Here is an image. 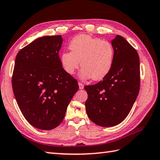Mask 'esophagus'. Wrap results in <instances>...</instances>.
<instances>
[{
  "mask_svg": "<svg viewBox=\"0 0 160 160\" xmlns=\"http://www.w3.org/2000/svg\"><path fill=\"white\" fill-rule=\"evenodd\" d=\"M79 89H83V84L81 83V82H79Z\"/></svg>",
  "mask_w": 160,
  "mask_h": 160,
  "instance_id": "1",
  "label": "esophagus"
}]
</instances>
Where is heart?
<instances>
[{
  "label": "heart",
  "mask_w": 160,
  "mask_h": 160,
  "mask_svg": "<svg viewBox=\"0 0 160 160\" xmlns=\"http://www.w3.org/2000/svg\"><path fill=\"white\" fill-rule=\"evenodd\" d=\"M70 52L61 54L62 68L69 74H73L81 63V77L87 79L100 80L112 68L114 49L110 42L87 35L74 37L69 44Z\"/></svg>",
  "instance_id": "obj_1"
}]
</instances>
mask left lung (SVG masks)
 Listing matches in <instances>:
<instances>
[{"mask_svg": "<svg viewBox=\"0 0 160 160\" xmlns=\"http://www.w3.org/2000/svg\"><path fill=\"white\" fill-rule=\"evenodd\" d=\"M111 44L114 60L110 72L95 85L84 87L88 93L87 115L102 127H113L122 122L130 112L140 88L137 52L118 35Z\"/></svg>", "mask_w": 160, "mask_h": 160, "instance_id": "8db88e82", "label": "left lung"}]
</instances>
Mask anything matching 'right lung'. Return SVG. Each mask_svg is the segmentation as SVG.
<instances>
[{"instance_id": "obj_1", "label": "right lung", "mask_w": 160, "mask_h": 160, "mask_svg": "<svg viewBox=\"0 0 160 160\" xmlns=\"http://www.w3.org/2000/svg\"><path fill=\"white\" fill-rule=\"evenodd\" d=\"M62 43L61 35L44 36L21 49L15 59L12 84L17 104L27 121L43 130L61 123L79 89L62 67Z\"/></svg>"}]
</instances>
